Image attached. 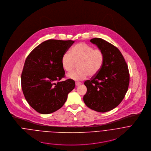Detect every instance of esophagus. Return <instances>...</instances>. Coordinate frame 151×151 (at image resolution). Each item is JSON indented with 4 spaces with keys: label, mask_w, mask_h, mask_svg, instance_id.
<instances>
[{
    "label": "esophagus",
    "mask_w": 151,
    "mask_h": 151,
    "mask_svg": "<svg viewBox=\"0 0 151 151\" xmlns=\"http://www.w3.org/2000/svg\"><path fill=\"white\" fill-rule=\"evenodd\" d=\"M81 84H82V83H81V82H78V81H76V86H80Z\"/></svg>",
    "instance_id": "obj_1"
}]
</instances>
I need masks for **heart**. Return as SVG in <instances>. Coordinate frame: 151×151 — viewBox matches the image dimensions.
Wrapping results in <instances>:
<instances>
[{
  "label": "heart",
  "instance_id": "b5f03b06",
  "mask_svg": "<svg viewBox=\"0 0 151 151\" xmlns=\"http://www.w3.org/2000/svg\"><path fill=\"white\" fill-rule=\"evenodd\" d=\"M104 61L103 52L86 43H79L73 46L68 53L62 56L61 63L65 71L71 72L76 63L78 70L68 74V78L74 80H82L89 75L93 76L101 70Z\"/></svg>",
  "mask_w": 151,
  "mask_h": 151
}]
</instances>
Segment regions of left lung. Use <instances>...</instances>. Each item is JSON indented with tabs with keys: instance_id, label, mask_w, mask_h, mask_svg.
Returning a JSON list of instances; mask_svg holds the SVG:
<instances>
[{
	"instance_id": "left-lung-1",
	"label": "left lung",
	"mask_w": 151,
	"mask_h": 151,
	"mask_svg": "<svg viewBox=\"0 0 151 151\" xmlns=\"http://www.w3.org/2000/svg\"><path fill=\"white\" fill-rule=\"evenodd\" d=\"M90 41L103 52L104 61L99 72L85 81L87 91L83 100L88 108L106 112L117 107L124 99L129 86V68L116 46L98 38Z\"/></svg>"
}]
</instances>
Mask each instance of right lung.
Here are the masks:
<instances>
[{
	"instance_id": "1",
	"label": "right lung",
	"mask_w": 151,
	"mask_h": 151,
	"mask_svg": "<svg viewBox=\"0 0 151 151\" xmlns=\"http://www.w3.org/2000/svg\"><path fill=\"white\" fill-rule=\"evenodd\" d=\"M74 41L49 40L37 46L28 56L22 74V88L28 104L37 112L46 114L62 108L75 87L65 77L61 60Z\"/></svg>"
}]
</instances>
